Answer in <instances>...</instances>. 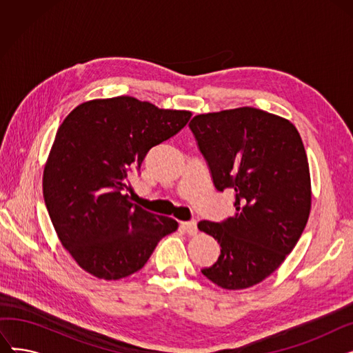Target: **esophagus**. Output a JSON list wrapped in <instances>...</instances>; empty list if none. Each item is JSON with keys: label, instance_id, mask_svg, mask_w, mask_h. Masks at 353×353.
<instances>
[{"label": "esophagus", "instance_id": "1", "mask_svg": "<svg viewBox=\"0 0 353 353\" xmlns=\"http://www.w3.org/2000/svg\"><path fill=\"white\" fill-rule=\"evenodd\" d=\"M180 228L186 232L188 234H196L197 233V223L194 220H190V221H181L180 223Z\"/></svg>", "mask_w": 353, "mask_h": 353}]
</instances>
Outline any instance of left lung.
Instances as JSON below:
<instances>
[{
    "instance_id": "left-lung-1",
    "label": "left lung",
    "mask_w": 353,
    "mask_h": 353,
    "mask_svg": "<svg viewBox=\"0 0 353 353\" xmlns=\"http://www.w3.org/2000/svg\"><path fill=\"white\" fill-rule=\"evenodd\" d=\"M214 188L234 192V216L199 230L217 240V262L201 269L209 281L240 290L265 281L293 250L312 206L305 147L286 119L253 107L197 114L190 121Z\"/></svg>"
}]
</instances>
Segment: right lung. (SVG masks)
Masks as SVG:
<instances>
[{
  "label": "right lung",
  "instance_id": "add662e5",
  "mask_svg": "<svg viewBox=\"0 0 353 353\" xmlns=\"http://www.w3.org/2000/svg\"><path fill=\"white\" fill-rule=\"evenodd\" d=\"M186 110L120 96L81 103L55 134L44 174L46 206L61 245L87 273L119 281L140 270L179 223L134 205L128 172L188 124Z\"/></svg>",
  "mask_w": 353,
  "mask_h": 353
}]
</instances>
